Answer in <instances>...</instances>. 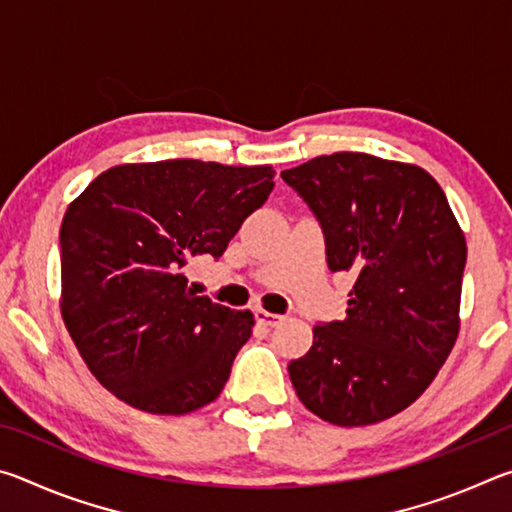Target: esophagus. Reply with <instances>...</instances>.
<instances>
[{
	"label": "esophagus",
	"instance_id": "obj_1",
	"mask_svg": "<svg viewBox=\"0 0 512 512\" xmlns=\"http://www.w3.org/2000/svg\"><path fill=\"white\" fill-rule=\"evenodd\" d=\"M255 318H257V323H262L266 327H277L284 320V316L271 314V311H264V309H255Z\"/></svg>",
	"mask_w": 512,
	"mask_h": 512
}]
</instances>
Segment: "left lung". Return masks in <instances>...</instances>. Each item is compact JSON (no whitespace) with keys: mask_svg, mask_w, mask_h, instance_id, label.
Instances as JSON below:
<instances>
[{"mask_svg":"<svg viewBox=\"0 0 512 512\" xmlns=\"http://www.w3.org/2000/svg\"><path fill=\"white\" fill-rule=\"evenodd\" d=\"M282 178L323 228L329 271L354 275L345 318L314 327V345L289 363L291 384L339 427L391 418L427 391L456 343L461 225L415 164L343 151Z\"/></svg>","mask_w":512,"mask_h":512,"instance_id":"8db88e82","label":"left lung"}]
</instances>
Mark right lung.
I'll use <instances>...</instances> for the list:
<instances>
[{"label": "right lung", "instance_id": "right-lung-1", "mask_svg": "<svg viewBox=\"0 0 512 512\" xmlns=\"http://www.w3.org/2000/svg\"><path fill=\"white\" fill-rule=\"evenodd\" d=\"M273 178L268 164H119L69 203L60 314L85 366L121 402L183 415L219 397L255 318L196 296L183 268L219 259Z\"/></svg>", "mask_w": 512, "mask_h": 512}]
</instances>
